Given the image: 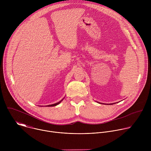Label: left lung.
Here are the masks:
<instances>
[{
	"label": "left lung",
	"mask_w": 151,
	"mask_h": 151,
	"mask_svg": "<svg viewBox=\"0 0 151 151\" xmlns=\"http://www.w3.org/2000/svg\"><path fill=\"white\" fill-rule=\"evenodd\" d=\"M112 104H113V103H112ZM114 104H115V103H114Z\"/></svg>",
	"instance_id": "left-lung-1"
}]
</instances>
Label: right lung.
I'll return each instance as SVG.
<instances>
[{
    "instance_id": "obj_1",
    "label": "right lung",
    "mask_w": 151,
    "mask_h": 151,
    "mask_svg": "<svg viewBox=\"0 0 151 151\" xmlns=\"http://www.w3.org/2000/svg\"><path fill=\"white\" fill-rule=\"evenodd\" d=\"M64 98H63L62 100H61L60 101H58V102H57V103H54V104H50V105H48V106H47V107H52V106H57V105H58V104H59L63 100V99H64Z\"/></svg>"
}]
</instances>
